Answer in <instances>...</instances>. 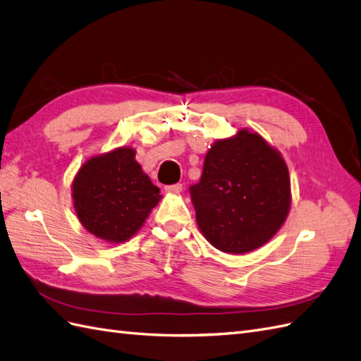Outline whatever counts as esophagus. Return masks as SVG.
Here are the masks:
<instances>
[{
  "instance_id": "34e87169",
  "label": "esophagus",
  "mask_w": 361,
  "mask_h": 361,
  "mask_svg": "<svg viewBox=\"0 0 361 361\" xmlns=\"http://www.w3.org/2000/svg\"><path fill=\"white\" fill-rule=\"evenodd\" d=\"M164 190L168 193H180L183 190V184L177 183V184H172V186H166Z\"/></svg>"
}]
</instances>
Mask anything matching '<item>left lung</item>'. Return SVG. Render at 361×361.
Here are the masks:
<instances>
[{"mask_svg": "<svg viewBox=\"0 0 361 361\" xmlns=\"http://www.w3.org/2000/svg\"><path fill=\"white\" fill-rule=\"evenodd\" d=\"M190 197L200 232L212 245L230 255L253 252L290 214L288 166L261 134L239 129L210 146Z\"/></svg>", "mask_w": 361, "mask_h": 361, "instance_id": "1", "label": "left lung"}]
</instances>
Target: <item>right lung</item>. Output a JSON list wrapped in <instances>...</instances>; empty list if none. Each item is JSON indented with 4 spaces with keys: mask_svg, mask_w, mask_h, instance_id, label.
Wrapping results in <instances>:
<instances>
[{
    "mask_svg": "<svg viewBox=\"0 0 361 361\" xmlns=\"http://www.w3.org/2000/svg\"><path fill=\"white\" fill-rule=\"evenodd\" d=\"M71 198L87 232L122 244L143 227L161 195L137 163L134 147L120 146L80 166L71 183Z\"/></svg>",
    "mask_w": 361,
    "mask_h": 361,
    "instance_id": "obj_1",
    "label": "right lung"
}]
</instances>
